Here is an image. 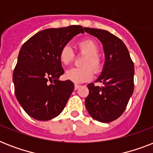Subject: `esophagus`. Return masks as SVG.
I'll return each mask as SVG.
<instances>
[{
	"label": "esophagus",
	"instance_id": "34e87169",
	"mask_svg": "<svg viewBox=\"0 0 153 153\" xmlns=\"http://www.w3.org/2000/svg\"><path fill=\"white\" fill-rule=\"evenodd\" d=\"M79 87H80V86H79V85H77V84H75V85H74V90H75V91H76V90H78Z\"/></svg>",
	"mask_w": 153,
	"mask_h": 153
}]
</instances>
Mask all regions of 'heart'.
Instances as JSON below:
<instances>
[{"instance_id":"1","label":"heart","mask_w":153,"mask_h":153,"mask_svg":"<svg viewBox=\"0 0 153 153\" xmlns=\"http://www.w3.org/2000/svg\"><path fill=\"white\" fill-rule=\"evenodd\" d=\"M77 46L79 51L86 55L82 62V65L86 67L70 68L65 73V78L74 83H82L92 79V69L94 73L97 74L102 71V62L101 58L98 55L99 51L98 45L93 39H87L82 40L78 43ZM74 58V51L68 45L62 47L59 53V61L63 65L70 64L73 61ZM88 65H90L92 69H91V67H88Z\"/></svg>"}]
</instances>
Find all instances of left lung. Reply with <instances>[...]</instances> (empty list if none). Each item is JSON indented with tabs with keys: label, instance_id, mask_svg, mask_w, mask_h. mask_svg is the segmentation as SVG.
<instances>
[{
	"label": "left lung",
	"instance_id": "1",
	"mask_svg": "<svg viewBox=\"0 0 153 153\" xmlns=\"http://www.w3.org/2000/svg\"><path fill=\"white\" fill-rule=\"evenodd\" d=\"M103 45L105 63L96 82L102 86L87 85L89 95L85 99L87 111L96 121L109 123L123 114L134 89V64L128 49L118 37L108 31L84 27Z\"/></svg>",
	"mask_w": 153,
	"mask_h": 153
}]
</instances>
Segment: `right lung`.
<instances>
[{
  "mask_svg": "<svg viewBox=\"0 0 153 153\" xmlns=\"http://www.w3.org/2000/svg\"><path fill=\"white\" fill-rule=\"evenodd\" d=\"M79 33H84L79 25L44 29L21 47L13 81L17 101L32 118L48 121L64 109L74 86L70 80H59L64 74L59 53Z\"/></svg>",
  "mask_w": 153,
  "mask_h": 153,
  "instance_id": "right-lung-1",
  "label": "right lung"
}]
</instances>
